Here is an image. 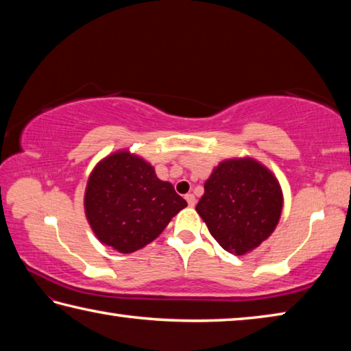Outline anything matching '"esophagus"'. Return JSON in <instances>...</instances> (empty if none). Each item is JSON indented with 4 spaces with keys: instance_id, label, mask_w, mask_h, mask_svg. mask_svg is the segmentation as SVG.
<instances>
[{
    "instance_id": "1",
    "label": "esophagus",
    "mask_w": 351,
    "mask_h": 351,
    "mask_svg": "<svg viewBox=\"0 0 351 351\" xmlns=\"http://www.w3.org/2000/svg\"><path fill=\"white\" fill-rule=\"evenodd\" d=\"M185 199H186V202H188V205H189V206H194V205H195V197H194V194H186V195H185Z\"/></svg>"
}]
</instances>
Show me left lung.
I'll return each instance as SVG.
<instances>
[{
    "label": "left lung",
    "instance_id": "8db88e82",
    "mask_svg": "<svg viewBox=\"0 0 351 351\" xmlns=\"http://www.w3.org/2000/svg\"><path fill=\"white\" fill-rule=\"evenodd\" d=\"M284 206L279 180L253 157L225 158L205 182L195 211L225 251L243 256L273 234Z\"/></svg>",
    "mask_w": 351,
    "mask_h": 351
}]
</instances>
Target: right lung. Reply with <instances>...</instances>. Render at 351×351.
Segmentation results:
<instances>
[{"label":"right lung","instance_id":"1","mask_svg":"<svg viewBox=\"0 0 351 351\" xmlns=\"http://www.w3.org/2000/svg\"><path fill=\"white\" fill-rule=\"evenodd\" d=\"M188 206L154 166L129 149L95 165L84 191V214L98 241L121 254L145 248Z\"/></svg>","mask_w":351,"mask_h":351}]
</instances>
